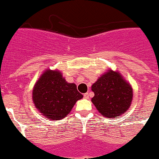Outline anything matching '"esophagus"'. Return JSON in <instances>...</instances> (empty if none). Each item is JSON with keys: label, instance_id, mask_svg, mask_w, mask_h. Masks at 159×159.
I'll list each match as a JSON object with an SVG mask.
<instances>
[{"label": "esophagus", "instance_id": "1", "mask_svg": "<svg viewBox=\"0 0 159 159\" xmlns=\"http://www.w3.org/2000/svg\"><path fill=\"white\" fill-rule=\"evenodd\" d=\"M84 98H86V99H88V98H89V93H84Z\"/></svg>", "mask_w": 159, "mask_h": 159}]
</instances>
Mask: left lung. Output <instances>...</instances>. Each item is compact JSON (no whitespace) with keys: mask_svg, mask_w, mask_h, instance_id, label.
<instances>
[{"mask_svg":"<svg viewBox=\"0 0 159 159\" xmlns=\"http://www.w3.org/2000/svg\"><path fill=\"white\" fill-rule=\"evenodd\" d=\"M91 99L101 116L116 118L128 111L133 100V88L119 72L112 70L101 75L92 85Z\"/></svg>","mask_w":159,"mask_h":159,"instance_id":"obj_1","label":"left lung"}]
</instances>
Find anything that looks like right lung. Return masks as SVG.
<instances>
[{
    "instance_id": "1",
    "label": "right lung",
    "mask_w": 159,
    "mask_h": 159,
    "mask_svg": "<svg viewBox=\"0 0 159 159\" xmlns=\"http://www.w3.org/2000/svg\"><path fill=\"white\" fill-rule=\"evenodd\" d=\"M36 108L48 119L60 120L66 117L83 95L75 84H69L58 70L47 69L33 90Z\"/></svg>"
}]
</instances>
